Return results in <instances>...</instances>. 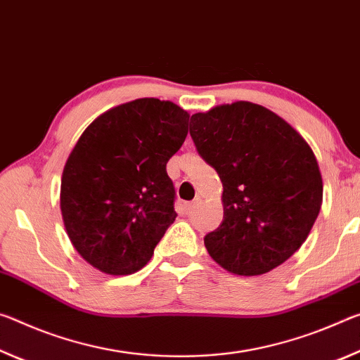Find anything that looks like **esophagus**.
Instances as JSON below:
<instances>
[{"label":"esophagus","instance_id":"esophagus-1","mask_svg":"<svg viewBox=\"0 0 360 360\" xmlns=\"http://www.w3.org/2000/svg\"><path fill=\"white\" fill-rule=\"evenodd\" d=\"M196 204H198V201H193V202H186L185 204V212L186 214H191V210L196 207Z\"/></svg>","mask_w":360,"mask_h":360}]
</instances>
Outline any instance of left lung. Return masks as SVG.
<instances>
[{
    "label": "left lung",
    "mask_w": 360,
    "mask_h": 360,
    "mask_svg": "<svg viewBox=\"0 0 360 360\" xmlns=\"http://www.w3.org/2000/svg\"><path fill=\"white\" fill-rule=\"evenodd\" d=\"M190 134L223 184V221L204 238L215 263L260 276L288 260L308 238L322 205V175L302 134L252 102L191 116Z\"/></svg>",
    "instance_id": "8db88e82"
}]
</instances>
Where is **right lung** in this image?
I'll return each mask as SVG.
<instances>
[{
  "label": "right lung",
  "mask_w": 360,
  "mask_h": 360,
  "mask_svg": "<svg viewBox=\"0 0 360 360\" xmlns=\"http://www.w3.org/2000/svg\"><path fill=\"white\" fill-rule=\"evenodd\" d=\"M190 113L169 100L137 98L96 117L65 162L60 210L76 252L110 276L137 273L175 220L166 164Z\"/></svg>",
  "instance_id": "obj_1"
}]
</instances>
